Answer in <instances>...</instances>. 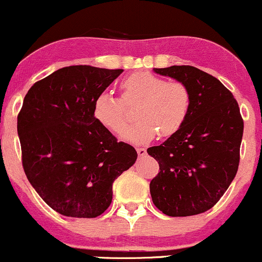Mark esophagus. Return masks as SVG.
I'll list each match as a JSON object with an SVG mask.
<instances>
[{"mask_svg":"<svg viewBox=\"0 0 262 262\" xmlns=\"http://www.w3.org/2000/svg\"><path fill=\"white\" fill-rule=\"evenodd\" d=\"M137 152H138V155H139V156H144L146 154V149L137 148Z\"/></svg>","mask_w":262,"mask_h":262,"instance_id":"obj_1","label":"esophagus"}]
</instances>
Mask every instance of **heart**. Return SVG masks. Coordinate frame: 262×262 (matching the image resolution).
Returning a JSON list of instances; mask_svg holds the SVG:
<instances>
[{"mask_svg":"<svg viewBox=\"0 0 262 262\" xmlns=\"http://www.w3.org/2000/svg\"><path fill=\"white\" fill-rule=\"evenodd\" d=\"M122 98L111 92H101L92 104L96 122L113 133H121L127 125L125 106L135 108L138 122L125 129L122 138L130 143H148L155 135L171 137L185 124L192 97L189 89L181 81H167L150 71H138L121 82Z\"/></svg>","mask_w":262,"mask_h":262,"instance_id":"heart-1","label":"heart"}]
</instances>
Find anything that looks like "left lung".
<instances>
[{"label":"left lung","mask_w":262,"mask_h":262,"mask_svg":"<svg viewBox=\"0 0 262 262\" xmlns=\"http://www.w3.org/2000/svg\"><path fill=\"white\" fill-rule=\"evenodd\" d=\"M154 71L186 83L192 103L182 128L148 149L160 167L150 194L169 217L200 214L221 200L236 175L244 130L239 104L221 81L194 66Z\"/></svg>","instance_id":"8db88e82"}]
</instances>
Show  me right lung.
Instances as JSON below:
<instances>
[{
  "instance_id": "1",
  "label": "right lung",
  "mask_w": 262,
  "mask_h": 262,
  "mask_svg": "<svg viewBox=\"0 0 262 262\" xmlns=\"http://www.w3.org/2000/svg\"><path fill=\"white\" fill-rule=\"evenodd\" d=\"M122 69L66 66L29 89L17 117L26 176L50 208L96 218L112 202L114 180L138 154L96 122L92 104Z\"/></svg>"
}]
</instances>
